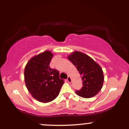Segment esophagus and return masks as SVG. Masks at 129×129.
<instances>
[{"instance_id":"obj_1","label":"esophagus","mask_w":129,"mask_h":129,"mask_svg":"<svg viewBox=\"0 0 129 129\" xmlns=\"http://www.w3.org/2000/svg\"><path fill=\"white\" fill-rule=\"evenodd\" d=\"M67 81L69 82H72V78H71L70 76H68L67 79Z\"/></svg>"}]
</instances>
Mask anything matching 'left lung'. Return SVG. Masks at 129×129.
Returning <instances> with one entry per match:
<instances>
[{"label":"left lung","instance_id":"obj_1","mask_svg":"<svg viewBox=\"0 0 129 129\" xmlns=\"http://www.w3.org/2000/svg\"><path fill=\"white\" fill-rule=\"evenodd\" d=\"M68 59L76 66L82 78V87L76 90L78 95L90 98L98 93L104 82L103 72L101 67L91 57L79 51H75Z\"/></svg>","mask_w":129,"mask_h":129}]
</instances>
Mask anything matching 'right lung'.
<instances>
[{
  "mask_svg": "<svg viewBox=\"0 0 129 129\" xmlns=\"http://www.w3.org/2000/svg\"><path fill=\"white\" fill-rule=\"evenodd\" d=\"M50 51L34 56L25 68L26 88L33 97L41 103H48L58 96L64 80L60 79L59 72L50 67L53 57Z\"/></svg>",
  "mask_w": 129,
  "mask_h": 129,
  "instance_id": "obj_1",
  "label": "right lung"
}]
</instances>
